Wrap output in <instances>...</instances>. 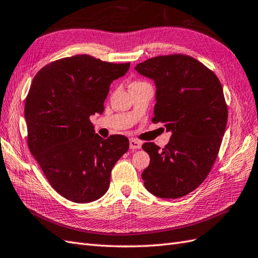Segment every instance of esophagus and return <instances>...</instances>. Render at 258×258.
<instances>
[{
	"label": "esophagus",
	"instance_id": "obj_1",
	"mask_svg": "<svg viewBox=\"0 0 258 258\" xmlns=\"http://www.w3.org/2000/svg\"><path fill=\"white\" fill-rule=\"evenodd\" d=\"M130 148L131 149H140V148H142V142L134 140V138H131V140H130Z\"/></svg>",
	"mask_w": 258,
	"mask_h": 258
}]
</instances>
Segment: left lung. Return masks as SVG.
I'll return each mask as SVG.
<instances>
[{
  "label": "left lung",
  "mask_w": 258,
  "mask_h": 258,
  "mask_svg": "<svg viewBox=\"0 0 258 258\" xmlns=\"http://www.w3.org/2000/svg\"><path fill=\"white\" fill-rule=\"evenodd\" d=\"M156 85L154 123L171 132L160 149L145 143L150 157L142 177L147 190L161 198H179L206 179L219 153L228 121L222 86L213 71L184 54L160 55L136 65Z\"/></svg>",
  "instance_id": "left-lung-1"
}]
</instances>
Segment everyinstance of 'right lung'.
<instances>
[{"instance_id": "1", "label": "right lung", "mask_w": 258, "mask_h": 258, "mask_svg": "<svg viewBox=\"0 0 258 258\" xmlns=\"http://www.w3.org/2000/svg\"><path fill=\"white\" fill-rule=\"evenodd\" d=\"M130 65L81 54L51 62L34 77L25 103L28 147L66 200L85 204L102 197L112 168L128 150L123 135L95 134L89 117L102 113L111 83Z\"/></svg>"}]
</instances>
